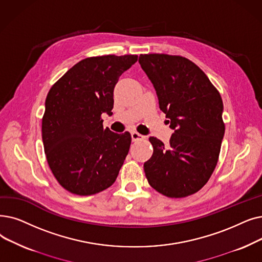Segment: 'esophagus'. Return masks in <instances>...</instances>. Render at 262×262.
I'll return each mask as SVG.
<instances>
[{"instance_id": "obj_1", "label": "esophagus", "mask_w": 262, "mask_h": 262, "mask_svg": "<svg viewBox=\"0 0 262 262\" xmlns=\"http://www.w3.org/2000/svg\"><path fill=\"white\" fill-rule=\"evenodd\" d=\"M130 135H132V139H133V141L142 140V139L144 138V136L140 135V134H139V133H137V132H132V133H130Z\"/></svg>"}]
</instances>
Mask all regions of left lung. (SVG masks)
Returning a JSON list of instances; mask_svg holds the SVG:
<instances>
[{
	"label": "left lung",
	"instance_id": "8db88e82",
	"mask_svg": "<svg viewBox=\"0 0 262 262\" xmlns=\"http://www.w3.org/2000/svg\"><path fill=\"white\" fill-rule=\"evenodd\" d=\"M139 64L174 130L168 144L149 138L153 155L143 165L147 182L170 198L195 194L219 161L225 134L222 97L207 75L183 56L140 54Z\"/></svg>",
	"mask_w": 262,
	"mask_h": 262
}]
</instances>
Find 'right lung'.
<instances>
[{"instance_id":"right-lung-1","label":"right lung","mask_w":262,"mask_h":262,"mask_svg":"<svg viewBox=\"0 0 262 262\" xmlns=\"http://www.w3.org/2000/svg\"><path fill=\"white\" fill-rule=\"evenodd\" d=\"M138 55H103L74 65L50 89L41 135L55 179L76 195H94L111 186L128 154L130 134L103 126L112 115L113 90Z\"/></svg>"}]
</instances>
